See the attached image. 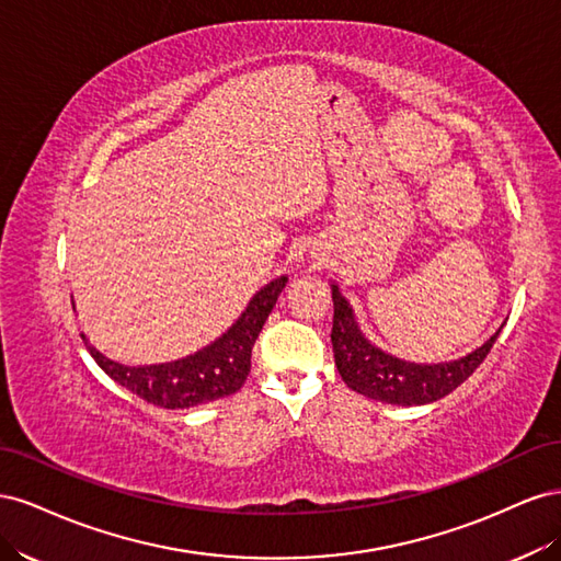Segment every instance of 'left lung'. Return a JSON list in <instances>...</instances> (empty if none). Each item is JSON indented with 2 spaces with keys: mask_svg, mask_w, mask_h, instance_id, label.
Instances as JSON below:
<instances>
[{
  "mask_svg": "<svg viewBox=\"0 0 561 561\" xmlns=\"http://www.w3.org/2000/svg\"><path fill=\"white\" fill-rule=\"evenodd\" d=\"M332 301L334 320L330 336L339 375L355 393L386 404H428L449 396L480 367L501 332L496 330L480 348L451 363H407L369 342L336 283H332Z\"/></svg>",
  "mask_w": 561,
  "mask_h": 561,
  "instance_id": "1",
  "label": "left lung"
}]
</instances>
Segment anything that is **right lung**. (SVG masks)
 <instances>
[{
	"instance_id": "1",
	"label": "right lung",
	"mask_w": 561,
	"mask_h": 561,
	"mask_svg": "<svg viewBox=\"0 0 561 561\" xmlns=\"http://www.w3.org/2000/svg\"><path fill=\"white\" fill-rule=\"evenodd\" d=\"M285 283L287 276L266 283L222 336L180 360L130 367L110 360L89 344L87 334L81 336L100 369L118 386L163 410H186V407L233 396L243 386L250 371L254 339L260 336L271 309L276 307Z\"/></svg>"
}]
</instances>
